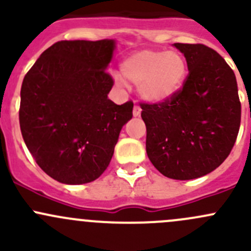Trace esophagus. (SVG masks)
<instances>
[{
    "mask_svg": "<svg viewBox=\"0 0 251 251\" xmlns=\"http://www.w3.org/2000/svg\"><path fill=\"white\" fill-rule=\"evenodd\" d=\"M141 115V108L137 104H135L133 107V116H140Z\"/></svg>",
    "mask_w": 251,
    "mask_h": 251,
    "instance_id": "obj_1",
    "label": "esophagus"
}]
</instances>
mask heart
<instances>
[{
  "mask_svg": "<svg viewBox=\"0 0 251 251\" xmlns=\"http://www.w3.org/2000/svg\"><path fill=\"white\" fill-rule=\"evenodd\" d=\"M121 73L126 80L138 85L143 100L160 103L181 90L188 67L178 52L143 50L131 54L121 64Z\"/></svg>",
  "mask_w": 251,
  "mask_h": 251,
  "instance_id": "b5f03b06",
  "label": "heart"
}]
</instances>
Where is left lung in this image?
Wrapping results in <instances>:
<instances>
[{
	"label": "left lung",
	"mask_w": 251,
	"mask_h": 251,
	"mask_svg": "<svg viewBox=\"0 0 251 251\" xmlns=\"http://www.w3.org/2000/svg\"><path fill=\"white\" fill-rule=\"evenodd\" d=\"M188 75L181 90L160 103L141 102L147 155L174 179H193L219 168L233 148L240 126L237 80L226 60L201 44H174Z\"/></svg>",
	"instance_id": "left-lung-1"
}]
</instances>
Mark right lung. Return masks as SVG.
Wrapping results in <instances>:
<instances>
[{
    "label": "right lung",
    "mask_w": 251,
    "mask_h": 251,
    "mask_svg": "<svg viewBox=\"0 0 251 251\" xmlns=\"http://www.w3.org/2000/svg\"><path fill=\"white\" fill-rule=\"evenodd\" d=\"M113 40L58 41L23 80L19 124L37 165L55 181L82 184L105 171L133 102L108 100Z\"/></svg>",
    "instance_id": "obj_1"
}]
</instances>
